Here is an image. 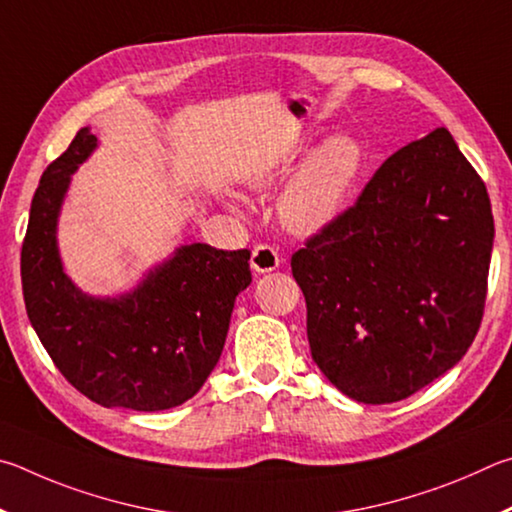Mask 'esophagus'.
<instances>
[{
	"mask_svg": "<svg viewBox=\"0 0 512 512\" xmlns=\"http://www.w3.org/2000/svg\"><path fill=\"white\" fill-rule=\"evenodd\" d=\"M279 265H281V256L276 247L258 245L254 247V251H251V270L254 272L267 274V272H274Z\"/></svg>",
	"mask_w": 512,
	"mask_h": 512,
	"instance_id": "esophagus-1",
	"label": "esophagus"
}]
</instances>
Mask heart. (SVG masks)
Segmentation results:
<instances>
[{"label": "heart", "mask_w": 512, "mask_h": 512, "mask_svg": "<svg viewBox=\"0 0 512 512\" xmlns=\"http://www.w3.org/2000/svg\"><path fill=\"white\" fill-rule=\"evenodd\" d=\"M362 168V148L351 134H333L312 155L283 188L276 204L279 220L290 233L312 236L333 222L346 202ZM288 164L272 161L251 168L245 182L249 188L267 191L283 177Z\"/></svg>", "instance_id": "b5f03b06"}]
</instances>
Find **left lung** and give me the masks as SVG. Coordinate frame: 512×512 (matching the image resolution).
<instances>
[{"label": "left lung", "instance_id": "obj_1", "mask_svg": "<svg viewBox=\"0 0 512 512\" xmlns=\"http://www.w3.org/2000/svg\"><path fill=\"white\" fill-rule=\"evenodd\" d=\"M492 240L486 184L450 132L393 152L355 206L292 256L321 373L364 405L441 378L481 326Z\"/></svg>", "mask_w": 512, "mask_h": 512}]
</instances>
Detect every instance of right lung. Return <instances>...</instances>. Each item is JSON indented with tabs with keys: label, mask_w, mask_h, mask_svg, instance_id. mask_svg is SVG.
Returning a JSON list of instances; mask_svg holds the SVG:
<instances>
[{
	"label": "right lung",
	"mask_w": 512,
	"mask_h": 512,
	"mask_svg": "<svg viewBox=\"0 0 512 512\" xmlns=\"http://www.w3.org/2000/svg\"><path fill=\"white\" fill-rule=\"evenodd\" d=\"M98 139L80 128L42 173L22 245L26 315L58 371L103 407L164 411L193 398L218 364L238 294L249 288V251L204 242L166 261L116 297L71 281L58 247V218L71 175Z\"/></svg>",
	"instance_id": "1"
}]
</instances>
